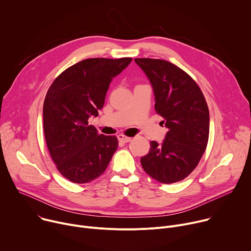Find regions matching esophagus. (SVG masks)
Masks as SVG:
<instances>
[{"label": "esophagus", "instance_id": "esophagus-1", "mask_svg": "<svg viewBox=\"0 0 251 251\" xmlns=\"http://www.w3.org/2000/svg\"><path fill=\"white\" fill-rule=\"evenodd\" d=\"M118 140H119L120 142H123V143H128V142H130V141L132 140V138H131V137H128V136H126V135H119V136H118Z\"/></svg>", "mask_w": 251, "mask_h": 251}]
</instances>
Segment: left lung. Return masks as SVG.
<instances>
[{
    "instance_id": "obj_1",
    "label": "left lung",
    "mask_w": 251,
    "mask_h": 251,
    "mask_svg": "<svg viewBox=\"0 0 251 251\" xmlns=\"http://www.w3.org/2000/svg\"><path fill=\"white\" fill-rule=\"evenodd\" d=\"M151 81L155 110L169 129L161 145L150 143L141 158L144 171L156 181L173 184L187 177L207 145L209 112L198 83L180 67L163 59L135 58Z\"/></svg>"
}]
</instances>
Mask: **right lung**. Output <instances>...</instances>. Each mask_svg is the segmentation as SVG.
I'll return each instance as SVG.
<instances>
[{"mask_svg":"<svg viewBox=\"0 0 251 251\" xmlns=\"http://www.w3.org/2000/svg\"><path fill=\"white\" fill-rule=\"evenodd\" d=\"M131 61L83 59L62 71L49 88L44 102L46 142L56 169L68 181L95 180L117 150V137L98 135L88 119L98 115L111 80Z\"/></svg>","mask_w":251,"mask_h":251,"instance_id":"right-lung-1","label":"right lung"}]
</instances>
